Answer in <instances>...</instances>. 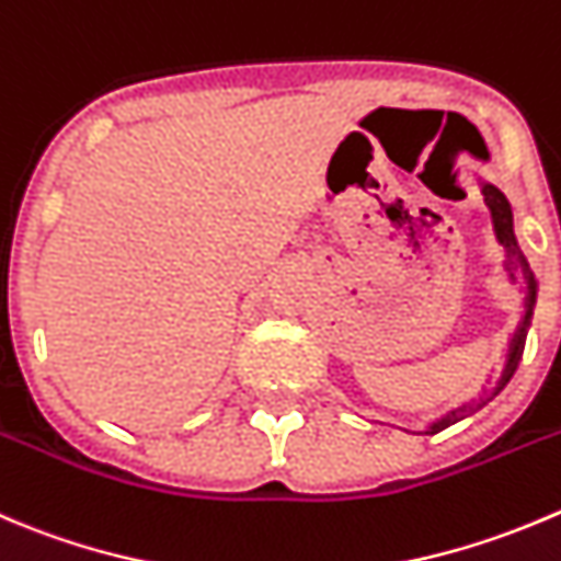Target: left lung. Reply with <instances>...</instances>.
Instances as JSON below:
<instances>
[{
    "mask_svg": "<svg viewBox=\"0 0 561 561\" xmlns=\"http://www.w3.org/2000/svg\"><path fill=\"white\" fill-rule=\"evenodd\" d=\"M482 197H485V205L491 208V219H493V232H496L499 243H502L504 249H507V271H510V279H520L526 285V314L524 320H520V325L515 329L513 340H510V351H507V362H504V369H502V378H499L496 389H493V394H499V391L507 386V380L513 378V373L518 369V362L520 356H524V345H526V329H529V320H531V309H535V298H537V282H535V274H531L529 263H526L524 252H520L518 241H515V232H513V208H510L507 197H504L502 192H499L496 186H491V183H482ZM491 394V397H493ZM455 416V413H453ZM449 416V419H453ZM449 419H444V422H438V425L431 427V433H438L442 427L449 425Z\"/></svg>",
    "mask_w": 561,
    "mask_h": 561,
    "instance_id": "8db88e82",
    "label": "left lung"
}]
</instances>
